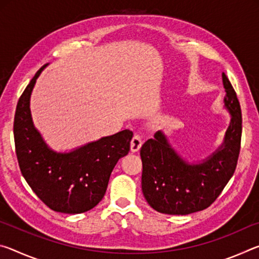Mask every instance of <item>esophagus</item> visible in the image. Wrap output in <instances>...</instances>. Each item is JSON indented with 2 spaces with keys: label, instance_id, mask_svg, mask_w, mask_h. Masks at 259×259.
Wrapping results in <instances>:
<instances>
[{
  "label": "esophagus",
  "instance_id": "obj_1",
  "mask_svg": "<svg viewBox=\"0 0 259 259\" xmlns=\"http://www.w3.org/2000/svg\"><path fill=\"white\" fill-rule=\"evenodd\" d=\"M142 144H143V140L142 137H140L139 135L136 134L133 139H131V143H130V150L131 152H138L140 150V147H142Z\"/></svg>",
  "mask_w": 259,
  "mask_h": 259
}]
</instances>
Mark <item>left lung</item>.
Masks as SVG:
<instances>
[{"label":"left lung","mask_w":259,"mask_h":259,"mask_svg":"<svg viewBox=\"0 0 259 259\" xmlns=\"http://www.w3.org/2000/svg\"><path fill=\"white\" fill-rule=\"evenodd\" d=\"M222 76L231 122L224 142L211 155L199 163H190L174 150L162 131L140 148L143 194L156 211L166 214L201 211L218 198L233 176L240 154L242 115L233 87L225 73Z\"/></svg>","instance_id":"1"}]
</instances>
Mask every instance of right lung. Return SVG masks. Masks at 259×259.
<instances>
[{
  "instance_id": "obj_1",
  "label": "right lung",
  "mask_w": 259,
  "mask_h": 259,
  "mask_svg": "<svg viewBox=\"0 0 259 259\" xmlns=\"http://www.w3.org/2000/svg\"><path fill=\"white\" fill-rule=\"evenodd\" d=\"M41 67L17 104L14 136L20 171L43 203L57 212L81 213L96 207L107 190L109 176L121 157L130 151L133 131L115 135L66 153L47 145L34 126L29 100Z\"/></svg>"
}]
</instances>
